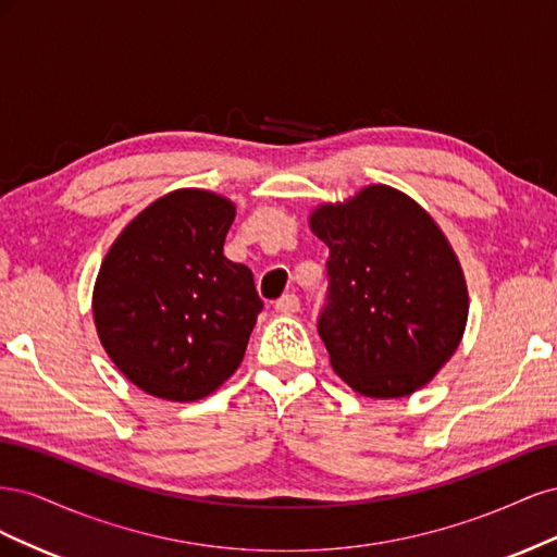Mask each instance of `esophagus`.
<instances>
[{
  "label": "esophagus",
  "instance_id": "obj_1",
  "mask_svg": "<svg viewBox=\"0 0 557 557\" xmlns=\"http://www.w3.org/2000/svg\"><path fill=\"white\" fill-rule=\"evenodd\" d=\"M276 311L281 315H293L299 311V297L297 295H283L281 299H276Z\"/></svg>",
  "mask_w": 557,
  "mask_h": 557
}]
</instances>
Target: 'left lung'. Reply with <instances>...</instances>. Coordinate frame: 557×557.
Wrapping results in <instances>:
<instances>
[{"label": "left lung", "instance_id": "1", "mask_svg": "<svg viewBox=\"0 0 557 557\" xmlns=\"http://www.w3.org/2000/svg\"><path fill=\"white\" fill-rule=\"evenodd\" d=\"M309 227L330 248L318 334L336 376L364 397L413 395L458 350L469 315L446 234L416 199L383 183L315 207Z\"/></svg>", "mask_w": 557, "mask_h": 557}]
</instances>
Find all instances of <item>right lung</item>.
I'll use <instances>...</instances> for the list:
<instances>
[{"mask_svg": "<svg viewBox=\"0 0 557 557\" xmlns=\"http://www.w3.org/2000/svg\"><path fill=\"white\" fill-rule=\"evenodd\" d=\"M234 201L181 188L134 215L92 290L97 336L139 391L195 401L244 360L262 299L246 264L223 256Z\"/></svg>", "mask_w": 557, "mask_h": 557, "instance_id": "right-lung-1", "label": "right lung"}]
</instances>
